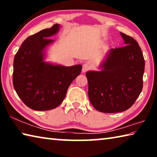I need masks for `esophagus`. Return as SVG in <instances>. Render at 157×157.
<instances>
[{"instance_id": "34e87169", "label": "esophagus", "mask_w": 157, "mask_h": 157, "mask_svg": "<svg viewBox=\"0 0 157 157\" xmlns=\"http://www.w3.org/2000/svg\"><path fill=\"white\" fill-rule=\"evenodd\" d=\"M90 64L89 63H85L83 64V66H82V72L84 73V72H86L87 71H89L90 69Z\"/></svg>"}]
</instances>
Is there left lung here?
<instances>
[{
    "mask_svg": "<svg viewBox=\"0 0 157 157\" xmlns=\"http://www.w3.org/2000/svg\"><path fill=\"white\" fill-rule=\"evenodd\" d=\"M125 46L111 48L100 71L86 73L90 102L98 111L117 113L134 104L143 89L145 59L138 42L121 33Z\"/></svg>",
    "mask_w": 157,
    "mask_h": 157,
    "instance_id": "8db88e82",
    "label": "left lung"
}]
</instances>
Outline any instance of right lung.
Returning <instances> with one entry per match:
<instances>
[{
  "instance_id": "1",
  "label": "right lung",
  "mask_w": 157,
  "mask_h": 157,
  "mask_svg": "<svg viewBox=\"0 0 157 157\" xmlns=\"http://www.w3.org/2000/svg\"><path fill=\"white\" fill-rule=\"evenodd\" d=\"M59 29V25L55 24L28 36L15 55L14 88L23 102L33 110L57 107L65 98L71 82L82 71L79 64L68 67L44 62V50L54 41L50 36Z\"/></svg>"
}]
</instances>
